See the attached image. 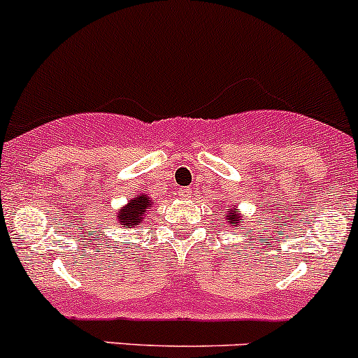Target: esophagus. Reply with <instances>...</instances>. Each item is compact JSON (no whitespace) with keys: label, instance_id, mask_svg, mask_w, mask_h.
Here are the masks:
<instances>
[{"label":"esophagus","instance_id":"obj_1","mask_svg":"<svg viewBox=\"0 0 358 358\" xmlns=\"http://www.w3.org/2000/svg\"><path fill=\"white\" fill-rule=\"evenodd\" d=\"M178 196L182 198V200H187V198L191 196V189H189V187H179Z\"/></svg>","mask_w":358,"mask_h":358}]
</instances>
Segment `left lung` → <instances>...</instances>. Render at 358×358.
Listing matches in <instances>:
<instances>
[{
	"mask_svg": "<svg viewBox=\"0 0 358 358\" xmlns=\"http://www.w3.org/2000/svg\"><path fill=\"white\" fill-rule=\"evenodd\" d=\"M224 217H226L227 224H229V226H233L234 229H236V227L241 226L243 219H241V217H239V213L234 212V206H233V208H227L226 210V215H224Z\"/></svg>",
	"mask_w": 358,
	"mask_h": 358,
	"instance_id": "obj_1",
	"label": "left lung"
}]
</instances>
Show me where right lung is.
Instances as JSON below:
<instances>
[{"instance_id":"obj_1","label":"right lung","mask_w":358,"mask_h":358,"mask_svg":"<svg viewBox=\"0 0 358 358\" xmlns=\"http://www.w3.org/2000/svg\"><path fill=\"white\" fill-rule=\"evenodd\" d=\"M152 205L153 200H150L148 194H136V198L129 200V203L117 212V224L122 226V229L139 227Z\"/></svg>"}]
</instances>
